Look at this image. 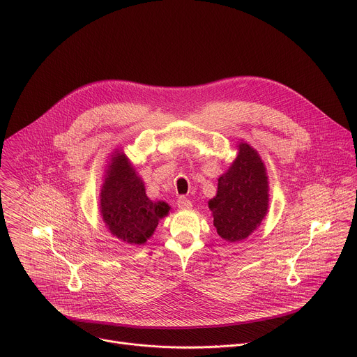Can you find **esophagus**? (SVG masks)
Returning a JSON list of instances; mask_svg holds the SVG:
<instances>
[{
  "label": "esophagus",
  "mask_w": 357,
  "mask_h": 357,
  "mask_svg": "<svg viewBox=\"0 0 357 357\" xmlns=\"http://www.w3.org/2000/svg\"><path fill=\"white\" fill-rule=\"evenodd\" d=\"M176 203H178L179 208H190L192 207V202L188 197H185V196H179Z\"/></svg>",
  "instance_id": "esophagus-1"
}]
</instances>
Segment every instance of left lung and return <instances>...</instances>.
Segmentation results:
<instances>
[{"mask_svg":"<svg viewBox=\"0 0 357 357\" xmlns=\"http://www.w3.org/2000/svg\"><path fill=\"white\" fill-rule=\"evenodd\" d=\"M238 155L218 178L217 195L208 200L217 234L228 243L250 236L269 207L266 168L257 150L240 143Z\"/></svg>","mask_w":357,"mask_h":357,"instance_id":"8db88e82","label":"left lung"}]
</instances>
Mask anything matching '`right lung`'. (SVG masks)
Masks as SVG:
<instances>
[{"mask_svg": "<svg viewBox=\"0 0 357 357\" xmlns=\"http://www.w3.org/2000/svg\"><path fill=\"white\" fill-rule=\"evenodd\" d=\"M169 208L165 202L147 197L144 182L125 153L114 151L100 190V215L116 238L144 244Z\"/></svg>", "mask_w": 357, "mask_h": 357, "instance_id": "add662e5", "label": "right lung"}]
</instances>
